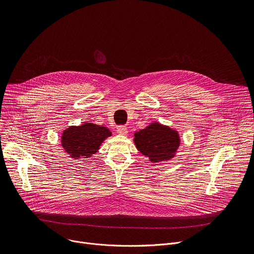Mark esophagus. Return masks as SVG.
Segmentation results:
<instances>
[{
	"instance_id": "34e87169",
	"label": "esophagus",
	"mask_w": 254,
	"mask_h": 254,
	"mask_svg": "<svg viewBox=\"0 0 254 254\" xmlns=\"http://www.w3.org/2000/svg\"><path fill=\"white\" fill-rule=\"evenodd\" d=\"M117 131H118V133L125 135V134L127 133V128L126 126H120V127H118Z\"/></svg>"
}]
</instances>
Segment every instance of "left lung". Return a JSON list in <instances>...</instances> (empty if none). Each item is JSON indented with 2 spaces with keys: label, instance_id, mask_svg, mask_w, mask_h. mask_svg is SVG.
<instances>
[{
  "label": "left lung",
  "instance_id": "left-lung-1",
  "mask_svg": "<svg viewBox=\"0 0 254 254\" xmlns=\"http://www.w3.org/2000/svg\"><path fill=\"white\" fill-rule=\"evenodd\" d=\"M136 149L152 163L170 160L180 146V137L176 130L159 123H154L134 133Z\"/></svg>",
  "mask_w": 254,
  "mask_h": 254
}]
</instances>
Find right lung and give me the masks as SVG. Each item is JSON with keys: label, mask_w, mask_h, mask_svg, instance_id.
<instances>
[{"label": "right lung", "mask_w": 254, "mask_h": 254, "mask_svg": "<svg viewBox=\"0 0 254 254\" xmlns=\"http://www.w3.org/2000/svg\"><path fill=\"white\" fill-rule=\"evenodd\" d=\"M112 135L110 129L94 124L70 127L63 131L61 142L65 152L74 159L89 158L95 154L101 142Z\"/></svg>", "instance_id": "1"}]
</instances>
